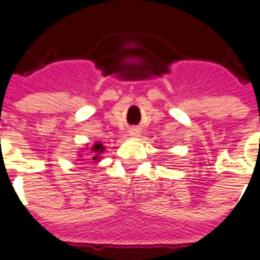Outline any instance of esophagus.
<instances>
[{"instance_id":"34e87169","label":"esophagus","mask_w":260,"mask_h":260,"mask_svg":"<svg viewBox=\"0 0 260 260\" xmlns=\"http://www.w3.org/2000/svg\"><path fill=\"white\" fill-rule=\"evenodd\" d=\"M128 135H130L132 138H138L139 135H141V130H139V128H137V127L130 128V130H128Z\"/></svg>"}]
</instances>
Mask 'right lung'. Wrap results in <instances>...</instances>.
Masks as SVG:
<instances>
[{
    "instance_id": "right-lung-1",
    "label": "right lung",
    "mask_w": 260,
    "mask_h": 260,
    "mask_svg": "<svg viewBox=\"0 0 260 260\" xmlns=\"http://www.w3.org/2000/svg\"><path fill=\"white\" fill-rule=\"evenodd\" d=\"M87 147H89V145H86V147H83V149H81V151H78L79 158H81V159H85V156H83L82 151H85V150H90L89 153L85 154V155L90 156V159L100 160L101 159V154L105 151L104 145H102L101 142H95L93 146H91V147H90V149H87Z\"/></svg>"
}]
</instances>
